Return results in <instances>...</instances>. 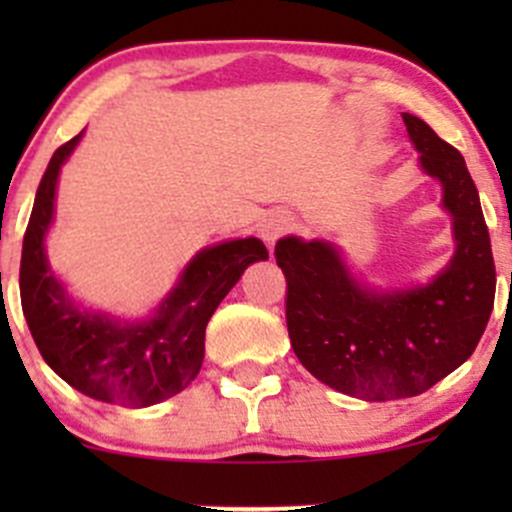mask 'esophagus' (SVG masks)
I'll return each mask as SVG.
<instances>
[{
  "label": "esophagus",
  "instance_id": "1",
  "mask_svg": "<svg viewBox=\"0 0 512 512\" xmlns=\"http://www.w3.org/2000/svg\"><path fill=\"white\" fill-rule=\"evenodd\" d=\"M292 227V220H289V215L280 213V210H275V213H267L265 218H262L260 223V237L267 242V247H275V242L280 240L282 235Z\"/></svg>",
  "mask_w": 512,
  "mask_h": 512
}]
</instances>
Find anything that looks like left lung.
Returning a JSON list of instances; mask_svg holds the SVG:
<instances>
[{
	"instance_id": "8db88e82",
	"label": "left lung",
	"mask_w": 512,
	"mask_h": 512,
	"mask_svg": "<svg viewBox=\"0 0 512 512\" xmlns=\"http://www.w3.org/2000/svg\"><path fill=\"white\" fill-rule=\"evenodd\" d=\"M423 173L443 190L456 252L426 285L376 289L352 275L327 240L282 237L287 329L294 354L322 384L364 401L409 399L456 371L485 332L495 265L466 160L421 118L404 113Z\"/></svg>"
}]
</instances>
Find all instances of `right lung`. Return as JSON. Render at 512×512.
<instances>
[{
    "label": "right lung",
    "instance_id": "right-lung-1",
    "mask_svg": "<svg viewBox=\"0 0 512 512\" xmlns=\"http://www.w3.org/2000/svg\"><path fill=\"white\" fill-rule=\"evenodd\" d=\"M81 136L84 131L56 148L36 190L19 267L24 317L44 361L66 384L106 404L151 406L183 391L198 376L210 317L242 272L252 262L267 260V247L257 237L205 247L146 319L128 322L84 309L56 280L44 250L54 223L61 165Z\"/></svg>",
    "mask_w": 512,
    "mask_h": 512
}]
</instances>
